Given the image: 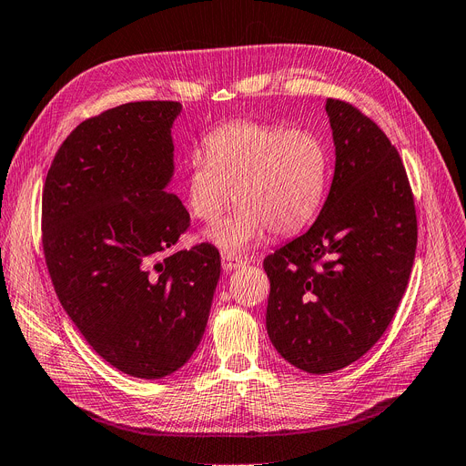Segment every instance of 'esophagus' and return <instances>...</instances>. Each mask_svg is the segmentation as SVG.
Instances as JSON below:
<instances>
[{"label":"esophagus","instance_id":"esophagus-1","mask_svg":"<svg viewBox=\"0 0 466 466\" xmlns=\"http://www.w3.org/2000/svg\"><path fill=\"white\" fill-rule=\"evenodd\" d=\"M242 263H247L242 258L238 256H233V254H221V268H224L226 271H233L237 268H240Z\"/></svg>","mask_w":466,"mask_h":466}]
</instances>
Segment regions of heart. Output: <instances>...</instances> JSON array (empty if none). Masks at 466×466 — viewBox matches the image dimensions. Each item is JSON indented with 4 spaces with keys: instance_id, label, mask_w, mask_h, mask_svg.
Instances as JSON below:
<instances>
[{
    "instance_id": "b5f03b06",
    "label": "heart",
    "mask_w": 466,
    "mask_h": 466,
    "mask_svg": "<svg viewBox=\"0 0 466 466\" xmlns=\"http://www.w3.org/2000/svg\"><path fill=\"white\" fill-rule=\"evenodd\" d=\"M328 180V151L313 132L242 119L216 128L207 153H191L186 197L207 226L218 224L235 201L238 208L208 237L224 250L245 252L271 231H303L324 203Z\"/></svg>"
}]
</instances>
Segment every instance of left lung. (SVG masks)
<instances>
[{"label": "left lung", "mask_w": 466, "mask_h": 466, "mask_svg": "<svg viewBox=\"0 0 466 466\" xmlns=\"http://www.w3.org/2000/svg\"><path fill=\"white\" fill-rule=\"evenodd\" d=\"M336 172L307 233L263 259L271 292L268 334L284 360L309 373L341 370L389 328L417 248V214L404 163L357 106L328 98Z\"/></svg>", "instance_id": "left-lung-1"}]
</instances>
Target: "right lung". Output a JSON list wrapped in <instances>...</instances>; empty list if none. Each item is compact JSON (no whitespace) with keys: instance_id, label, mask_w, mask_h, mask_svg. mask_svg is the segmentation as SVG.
Returning <instances> with one entry per match:
<instances>
[{"instance_id":"obj_1","label":"right lung","mask_w":466,"mask_h":466,"mask_svg":"<svg viewBox=\"0 0 466 466\" xmlns=\"http://www.w3.org/2000/svg\"><path fill=\"white\" fill-rule=\"evenodd\" d=\"M182 104L128 102L79 123L58 147L41 198V245L55 292L81 336L119 371L159 380L201 341L221 271L165 187Z\"/></svg>"}]
</instances>
